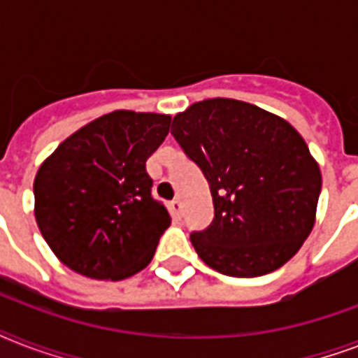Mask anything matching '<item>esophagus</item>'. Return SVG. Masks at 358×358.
<instances>
[{
    "instance_id": "34e87169",
    "label": "esophagus",
    "mask_w": 358,
    "mask_h": 358,
    "mask_svg": "<svg viewBox=\"0 0 358 358\" xmlns=\"http://www.w3.org/2000/svg\"><path fill=\"white\" fill-rule=\"evenodd\" d=\"M171 213H173L174 219L182 217V202H180L178 199L171 202Z\"/></svg>"
}]
</instances>
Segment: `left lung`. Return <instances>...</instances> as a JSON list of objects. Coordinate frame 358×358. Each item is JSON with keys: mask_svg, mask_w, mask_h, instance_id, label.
Listing matches in <instances>:
<instances>
[{"mask_svg": "<svg viewBox=\"0 0 358 358\" xmlns=\"http://www.w3.org/2000/svg\"><path fill=\"white\" fill-rule=\"evenodd\" d=\"M171 134L213 199V221L189 236L202 262L239 278L284 266L310 234L322 191L295 128L250 103L212 98L176 115Z\"/></svg>", "mask_w": 358, "mask_h": 358, "instance_id": "obj_1", "label": "left lung"}]
</instances>
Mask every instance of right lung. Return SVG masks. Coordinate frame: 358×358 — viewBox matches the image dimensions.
I'll return each instance as SVG.
<instances>
[{"instance_id": "add662e5", "label": "right lung", "mask_w": 358, "mask_h": 358, "mask_svg": "<svg viewBox=\"0 0 358 358\" xmlns=\"http://www.w3.org/2000/svg\"><path fill=\"white\" fill-rule=\"evenodd\" d=\"M169 124V115L113 111L70 135L41 165L36 224L72 271L120 280L150 264L171 215L152 195L146 159Z\"/></svg>"}]
</instances>
